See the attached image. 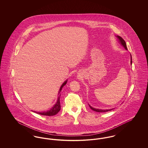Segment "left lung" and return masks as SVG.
I'll return each mask as SVG.
<instances>
[{
  "instance_id": "8db88e82",
  "label": "left lung",
  "mask_w": 148,
  "mask_h": 148,
  "mask_svg": "<svg viewBox=\"0 0 148 148\" xmlns=\"http://www.w3.org/2000/svg\"><path fill=\"white\" fill-rule=\"evenodd\" d=\"M116 37L118 38V40H119V42L124 47V48L125 49L127 50V44H126V42H125L124 41V40L121 37V36H118V35H117L116 36ZM130 57H131V61H130V63L131 64H132V56H130ZM89 106H90V109L92 110H94V111H95V112H100V113H103V112H109V111H110V110H113V109H108V110H101V109H95V108H92V107L91 106H90V105H89Z\"/></svg>"
}]
</instances>
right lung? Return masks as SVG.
<instances>
[{
	"mask_svg": "<svg viewBox=\"0 0 148 148\" xmlns=\"http://www.w3.org/2000/svg\"><path fill=\"white\" fill-rule=\"evenodd\" d=\"M67 81H68L67 80L66 81H65L64 82L63 84L62 85V86H60V88L59 91V94L61 92L63 87L66 84ZM60 94L58 97V100L56 101V104L53 106V107L49 110H48L47 112H34L38 113V114H40V115H47V116H53V115H56V114L57 113L60 111V108H61L60 104Z\"/></svg>",
	"mask_w": 148,
	"mask_h": 148,
	"instance_id": "1",
	"label": "right lung"
}]
</instances>
